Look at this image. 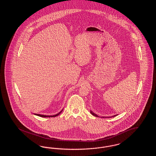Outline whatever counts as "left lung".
Returning <instances> with one entry per match:
<instances>
[{"mask_svg": "<svg viewBox=\"0 0 156 156\" xmlns=\"http://www.w3.org/2000/svg\"><path fill=\"white\" fill-rule=\"evenodd\" d=\"M90 113L92 115H94V116H96V117H99V116H98L97 115V114H95V113H94L92 111H90ZM117 115H113V116H109V117H104V116H103V117H101V118H112V117H115V116H117Z\"/></svg>", "mask_w": 156, "mask_h": 156, "instance_id": "obj_1", "label": "left lung"}]
</instances>
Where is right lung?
Instances as JSON below:
<instances>
[{
	"label": "right lung",
	"instance_id": "obj_1",
	"mask_svg": "<svg viewBox=\"0 0 156 156\" xmlns=\"http://www.w3.org/2000/svg\"><path fill=\"white\" fill-rule=\"evenodd\" d=\"M63 111V109L61 111L58 112V113H57V114H55V115H40V114H36V113H34L35 115H37V116H40V117H43V118H50V117H55V116H58V115H59Z\"/></svg>",
	"mask_w": 156,
	"mask_h": 156
}]
</instances>
